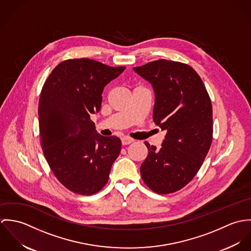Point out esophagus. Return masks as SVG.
Returning <instances> with one entry per match:
<instances>
[{
  "instance_id": "obj_1",
  "label": "esophagus",
  "mask_w": 251,
  "mask_h": 251,
  "mask_svg": "<svg viewBox=\"0 0 251 251\" xmlns=\"http://www.w3.org/2000/svg\"><path fill=\"white\" fill-rule=\"evenodd\" d=\"M133 142V139L129 138V137H123L122 138V144L123 145H128V144L132 143Z\"/></svg>"
}]
</instances>
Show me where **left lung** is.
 Wrapping results in <instances>:
<instances>
[{
  "mask_svg": "<svg viewBox=\"0 0 251 251\" xmlns=\"http://www.w3.org/2000/svg\"><path fill=\"white\" fill-rule=\"evenodd\" d=\"M133 70L152 85V120L166 131L159 150L145 142L149 153L141 177L153 192L173 193L195 177L212 145L211 99L198 73L186 64L157 60Z\"/></svg>",
  "mask_w": 251,
  "mask_h": 251,
  "instance_id": "left-lung-1",
  "label": "left lung"
}]
</instances>
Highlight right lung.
<instances>
[{
    "mask_svg": "<svg viewBox=\"0 0 251 251\" xmlns=\"http://www.w3.org/2000/svg\"><path fill=\"white\" fill-rule=\"evenodd\" d=\"M126 67L70 59L46 79L38 102L40 143L58 180L80 195H93L107 183L122 142L97 133L90 115L101 107L104 87Z\"/></svg>",
    "mask_w": 251,
    "mask_h": 251,
    "instance_id": "1",
    "label": "right lung"
}]
</instances>
